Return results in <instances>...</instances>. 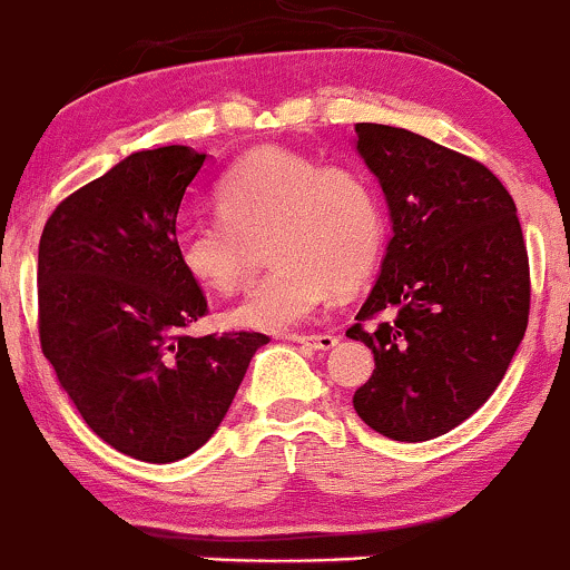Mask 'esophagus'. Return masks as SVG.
<instances>
[{
	"instance_id": "obj_1",
	"label": "esophagus",
	"mask_w": 570,
	"mask_h": 570,
	"mask_svg": "<svg viewBox=\"0 0 570 570\" xmlns=\"http://www.w3.org/2000/svg\"><path fill=\"white\" fill-rule=\"evenodd\" d=\"M292 340L294 343L307 345V348H316V351H330L337 345V337L326 335V332H322V335H292Z\"/></svg>"
}]
</instances>
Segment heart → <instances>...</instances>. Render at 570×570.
<instances>
[{"instance_id":"1","label":"heart","mask_w":570,"mask_h":570,"mask_svg":"<svg viewBox=\"0 0 570 570\" xmlns=\"http://www.w3.org/2000/svg\"><path fill=\"white\" fill-rule=\"evenodd\" d=\"M214 203L219 217L176 233V259L195 284L235 294L267 240V259L276 267L230 313V322L246 330L305 324L326 294L356 289L381 257V200L358 168L263 147L222 176Z\"/></svg>"}]
</instances>
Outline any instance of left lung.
I'll list each match as a JSON object with an SVG mask.
<instances>
[{
	"instance_id": "left-lung-1",
	"label": "left lung",
	"mask_w": 570,
	"mask_h": 570,
	"mask_svg": "<svg viewBox=\"0 0 570 570\" xmlns=\"http://www.w3.org/2000/svg\"><path fill=\"white\" fill-rule=\"evenodd\" d=\"M394 238L345 335L375 353L353 394L358 417L396 442L461 426L499 389L531 313V265L512 195L480 160L404 128L358 122Z\"/></svg>"
}]
</instances>
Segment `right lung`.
I'll return each instance as SVG.
<instances>
[{
  "instance_id": "right-lung-1",
  "label": "right lung",
  "mask_w": 570,
  "mask_h": 570,
  "mask_svg": "<svg viewBox=\"0 0 570 570\" xmlns=\"http://www.w3.org/2000/svg\"><path fill=\"white\" fill-rule=\"evenodd\" d=\"M203 160L179 144L128 155L58 203L39 238L45 358L94 434L147 463L179 461L212 440L271 340L185 332L208 313L174 248Z\"/></svg>"
}]
</instances>
